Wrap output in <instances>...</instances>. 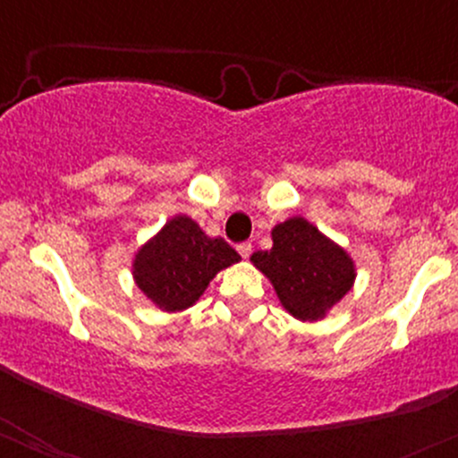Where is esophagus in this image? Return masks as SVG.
<instances>
[{
	"instance_id": "1",
	"label": "esophagus",
	"mask_w": 458,
	"mask_h": 458,
	"mask_svg": "<svg viewBox=\"0 0 458 458\" xmlns=\"http://www.w3.org/2000/svg\"><path fill=\"white\" fill-rule=\"evenodd\" d=\"M236 250H239V254L243 256V259H250V256H251V243H241V245H236Z\"/></svg>"
}]
</instances>
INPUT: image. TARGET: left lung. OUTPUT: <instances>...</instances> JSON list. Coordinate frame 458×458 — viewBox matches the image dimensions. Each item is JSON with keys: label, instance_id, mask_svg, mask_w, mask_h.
<instances>
[{"label": "left lung", "instance_id": "obj_1", "mask_svg": "<svg viewBox=\"0 0 458 458\" xmlns=\"http://www.w3.org/2000/svg\"><path fill=\"white\" fill-rule=\"evenodd\" d=\"M273 247L254 251L251 262L276 288L288 314L320 320L355 284V262L344 247L306 217H291L271 230Z\"/></svg>", "mask_w": 458, "mask_h": 458}]
</instances>
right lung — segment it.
I'll return each instance as SVG.
<instances>
[{
	"mask_svg": "<svg viewBox=\"0 0 458 458\" xmlns=\"http://www.w3.org/2000/svg\"><path fill=\"white\" fill-rule=\"evenodd\" d=\"M241 256L222 236L213 239L187 215H176L140 247L133 280L163 312H182L204 295L207 286Z\"/></svg>",
	"mask_w": 458,
	"mask_h": 458,
	"instance_id": "right-lung-1",
	"label": "right lung"
}]
</instances>
